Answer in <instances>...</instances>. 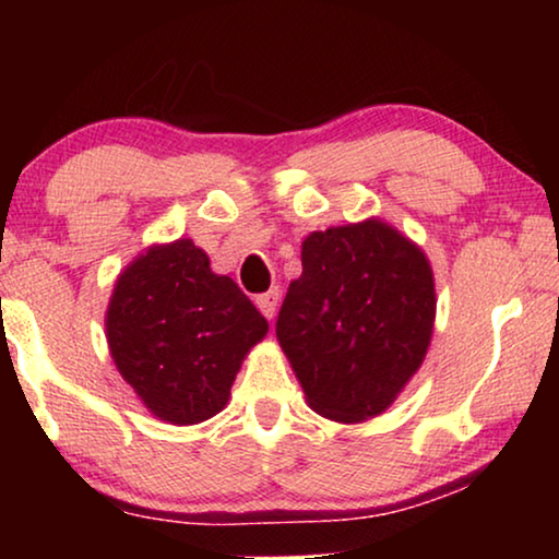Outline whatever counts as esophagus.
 <instances>
[{
    "mask_svg": "<svg viewBox=\"0 0 559 559\" xmlns=\"http://www.w3.org/2000/svg\"><path fill=\"white\" fill-rule=\"evenodd\" d=\"M277 302H280V289L277 287H272L270 293L257 295V308L262 310V316L266 320L274 318V312H277Z\"/></svg>",
    "mask_w": 559,
    "mask_h": 559,
    "instance_id": "obj_1",
    "label": "esophagus"
}]
</instances>
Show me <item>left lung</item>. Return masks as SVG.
Instances as JSON below:
<instances>
[{
    "instance_id": "1",
    "label": "left lung",
    "mask_w": 559,
    "mask_h": 559,
    "mask_svg": "<svg viewBox=\"0 0 559 559\" xmlns=\"http://www.w3.org/2000/svg\"><path fill=\"white\" fill-rule=\"evenodd\" d=\"M435 305L423 249L384 221L312 231L277 318L310 407L335 423L381 415L425 361Z\"/></svg>"
}]
</instances>
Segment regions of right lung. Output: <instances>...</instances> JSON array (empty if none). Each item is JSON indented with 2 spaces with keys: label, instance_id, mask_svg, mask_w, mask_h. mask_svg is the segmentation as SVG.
Instances as JSON below:
<instances>
[{
  "label": "right lung",
  "instance_id": "add662e5",
  "mask_svg": "<svg viewBox=\"0 0 559 559\" xmlns=\"http://www.w3.org/2000/svg\"><path fill=\"white\" fill-rule=\"evenodd\" d=\"M270 325L190 239L150 247L119 274L106 341L152 415L195 425L226 407L236 371Z\"/></svg>",
  "mask_w": 559,
  "mask_h": 559
}]
</instances>
